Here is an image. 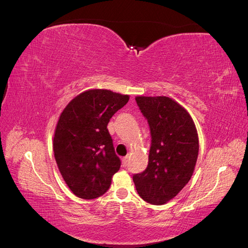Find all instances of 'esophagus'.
<instances>
[{"label":"esophagus","mask_w":248,"mask_h":248,"mask_svg":"<svg viewBox=\"0 0 248 248\" xmlns=\"http://www.w3.org/2000/svg\"><path fill=\"white\" fill-rule=\"evenodd\" d=\"M128 163H129V159H128V157H124L123 158V160H122V164H123V167L124 168H126L127 166H128Z\"/></svg>","instance_id":"obj_1"}]
</instances>
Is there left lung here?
<instances>
[{"instance_id":"8db88e82","label":"left lung","mask_w":248,"mask_h":248,"mask_svg":"<svg viewBox=\"0 0 248 248\" xmlns=\"http://www.w3.org/2000/svg\"><path fill=\"white\" fill-rule=\"evenodd\" d=\"M150 127L151 147L148 167L133 175L140 197L163 205L188 183L199 155V138L191 117L166 96L136 98Z\"/></svg>"}]
</instances>
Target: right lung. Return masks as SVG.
<instances>
[{"label":"right lung","instance_id":"add662e5","mask_svg":"<svg viewBox=\"0 0 248 248\" xmlns=\"http://www.w3.org/2000/svg\"><path fill=\"white\" fill-rule=\"evenodd\" d=\"M129 96L109 90H89L62 111L54 137L60 172L77 197L93 200L106 193L121 167L108 129L109 119Z\"/></svg>","mask_w":248,"mask_h":248}]
</instances>
